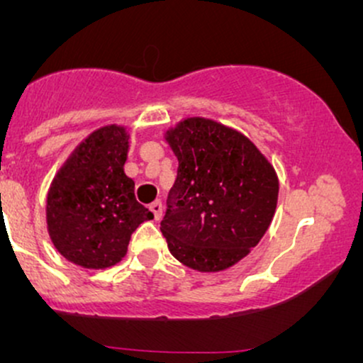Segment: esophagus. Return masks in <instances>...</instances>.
Here are the masks:
<instances>
[{
  "mask_svg": "<svg viewBox=\"0 0 363 363\" xmlns=\"http://www.w3.org/2000/svg\"><path fill=\"white\" fill-rule=\"evenodd\" d=\"M150 210L153 211V216H155V220H160L162 218V201H160V199L153 201L152 205H150Z\"/></svg>",
  "mask_w": 363,
  "mask_h": 363,
  "instance_id": "esophagus-1",
  "label": "esophagus"
}]
</instances>
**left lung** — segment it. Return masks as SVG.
<instances>
[{
	"label": "left lung",
	"instance_id": "obj_1",
	"mask_svg": "<svg viewBox=\"0 0 363 363\" xmlns=\"http://www.w3.org/2000/svg\"><path fill=\"white\" fill-rule=\"evenodd\" d=\"M179 160L160 230L172 256L198 272H222L256 247L272 223L278 177L251 140L211 119L167 131Z\"/></svg>",
	"mask_w": 363,
	"mask_h": 363
}]
</instances>
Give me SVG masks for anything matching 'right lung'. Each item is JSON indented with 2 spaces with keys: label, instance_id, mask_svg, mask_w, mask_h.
<instances>
[{
  "label": "right lung",
  "instance_id": "add662e5",
  "mask_svg": "<svg viewBox=\"0 0 363 363\" xmlns=\"http://www.w3.org/2000/svg\"><path fill=\"white\" fill-rule=\"evenodd\" d=\"M126 129L94 131L54 177L48 194V230L54 247L82 268L114 266L131 234L153 213L135 198V181L124 174Z\"/></svg>",
  "mask_w": 363,
  "mask_h": 363
}]
</instances>
